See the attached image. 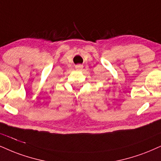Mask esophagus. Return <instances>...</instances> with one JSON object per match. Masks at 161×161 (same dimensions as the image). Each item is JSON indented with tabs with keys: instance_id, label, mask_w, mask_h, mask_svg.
Masks as SVG:
<instances>
[{
	"instance_id": "1",
	"label": "esophagus",
	"mask_w": 161,
	"mask_h": 161,
	"mask_svg": "<svg viewBox=\"0 0 161 161\" xmlns=\"http://www.w3.org/2000/svg\"><path fill=\"white\" fill-rule=\"evenodd\" d=\"M83 65H81V64H78V65H75V69H77V70H82L83 69Z\"/></svg>"
}]
</instances>
